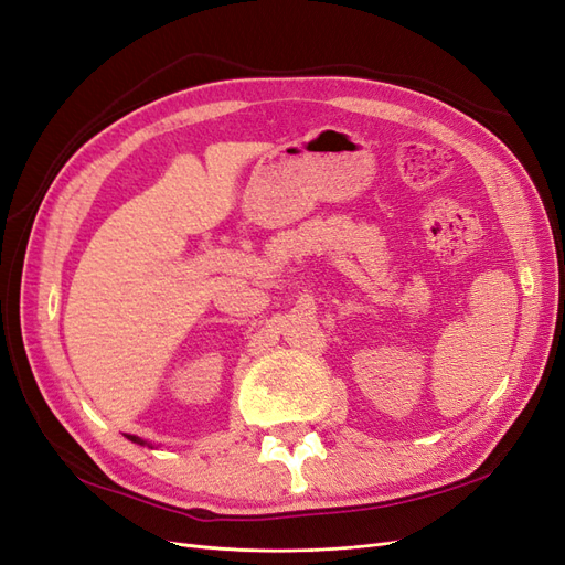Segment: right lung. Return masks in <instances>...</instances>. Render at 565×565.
Returning a JSON list of instances; mask_svg holds the SVG:
<instances>
[{"label":"right lung","mask_w":565,"mask_h":565,"mask_svg":"<svg viewBox=\"0 0 565 565\" xmlns=\"http://www.w3.org/2000/svg\"><path fill=\"white\" fill-rule=\"evenodd\" d=\"M129 440H134V443H141V446H143V440L141 438H136V436H127Z\"/></svg>","instance_id":"1"}]
</instances>
